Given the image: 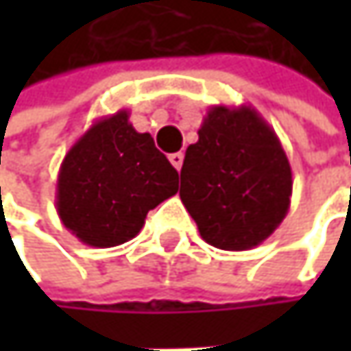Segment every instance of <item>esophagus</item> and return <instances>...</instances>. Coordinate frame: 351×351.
<instances>
[{
  "label": "esophagus",
  "mask_w": 351,
  "mask_h": 351,
  "mask_svg": "<svg viewBox=\"0 0 351 351\" xmlns=\"http://www.w3.org/2000/svg\"><path fill=\"white\" fill-rule=\"evenodd\" d=\"M182 158H184V156H182V152H175V154H171V156H169L171 165L175 167L176 171H180V167H182Z\"/></svg>",
  "instance_id": "34e87169"
}]
</instances>
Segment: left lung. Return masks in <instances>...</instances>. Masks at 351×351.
Instances as JSON below:
<instances>
[{"instance_id":"1","label":"left lung","mask_w":351,"mask_h":351,"mask_svg":"<svg viewBox=\"0 0 351 351\" xmlns=\"http://www.w3.org/2000/svg\"><path fill=\"white\" fill-rule=\"evenodd\" d=\"M178 195L207 244L240 252L282 223L293 173L278 136L254 107L213 106L184 152Z\"/></svg>"}]
</instances>
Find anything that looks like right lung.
I'll use <instances>...</instances> for the list:
<instances>
[{
  "mask_svg": "<svg viewBox=\"0 0 351 351\" xmlns=\"http://www.w3.org/2000/svg\"><path fill=\"white\" fill-rule=\"evenodd\" d=\"M178 173L125 109L106 115L71 146L56 180L62 226L93 247L136 238L150 209L176 195Z\"/></svg>",
  "mask_w": 351,
  "mask_h": 351,
  "instance_id": "1",
  "label": "right lung"
}]
</instances>
